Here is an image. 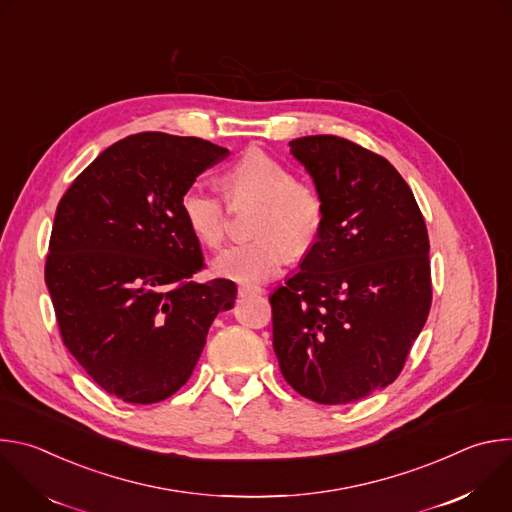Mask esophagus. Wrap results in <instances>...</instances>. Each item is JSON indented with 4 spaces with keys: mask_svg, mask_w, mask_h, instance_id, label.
<instances>
[{
    "mask_svg": "<svg viewBox=\"0 0 512 512\" xmlns=\"http://www.w3.org/2000/svg\"><path fill=\"white\" fill-rule=\"evenodd\" d=\"M265 289L263 287H257V285H239V296L245 298V296H263Z\"/></svg>",
    "mask_w": 512,
    "mask_h": 512,
    "instance_id": "34e87169",
    "label": "esophagus"
}]
</instances>
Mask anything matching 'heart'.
<instances>
[{
    "instance_id": "1",
    "label": "heart",
    "mask_w": 512,
    "mask_h": 512,
    "mask_svg": "<svg viewBox=\"0 0 512 512\" xmlns=\"http://www.w3.org/2000/svg\"><path fill=\"white\" fill-rule=\"evenodd\" d=\"M231 202H259L253 221V241L233 245L214 259V273L241 283H261L275 277L291 259L304 257L316 245L324 227L320 194L296 182L294 172L271 154L249 148L223 174ZM182 221L204 247L225 241L229 212L204 184L184 188L178 200Z\"/></svg>"
}]
</instances>
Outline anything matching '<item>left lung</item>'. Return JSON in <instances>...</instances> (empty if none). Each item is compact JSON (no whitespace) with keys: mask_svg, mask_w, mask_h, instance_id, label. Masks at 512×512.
Listing matches in <instances>:
<instances>
[{"mask_svg":"<svg viewBox=\"0 0 512 512\" xmlns=\"http://www.w3.org/2000/svg\"><path fill=\"white\" fill-rule=\"evenodd\" d=\"M324 204L300 271L269 298L283 379L342 405L391 385L431 306L429 239L401 174L336 135L289 141Z\"/></svg>","mask_w":512,"mask_h":512,"instance_id":"obj_1","label":"left lung"}]
</instances>
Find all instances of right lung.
I'll use <instances>...</instances> for the list:
<instances>
[{"instance_id": "obj_1", "label": "right lung", "mask_w": 512, "mask_h": 512, "mask_svg": "<svg viewBox=\"0 0 512 512\" xmlns=\"http://www.w3.org/2000/svg\"><path fill=\"white\" fill-rule=\"evenodd\" d=\"M229 156L200 137L160 131L107 148L58 202L46 285L60 336L109 395L150 405L192 375L229 279L192 281L200 243L178 208L186 186Z\"/></svg>"}]
</instances>
